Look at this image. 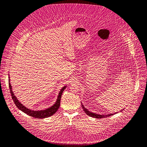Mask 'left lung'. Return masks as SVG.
<instances>
[{"instance_id":"obj_1","label":"left lung","mask_w":147,"mask_h":147,"mask_svg":"<svg viewBox=\"0 0 147 147\" xmlns=\"http://www.w3.org/2000/svg\"><path fill=\"white\" fill-rule=\"evenodd\" d=\"M82 107L84 110V112L86 113V114L90 117H95V118H96V119H101V118H104V117H109L110 116H112L116 113H117V112H115L114 113H110V114H107V115H99V114H97V113H93V112H90V111H89L88 109H86L85 107L84 106V105H83L82 104ZM123 110H124L123 109ZM123 110H121V111H123Z\"/></svg>"}]
</instances>
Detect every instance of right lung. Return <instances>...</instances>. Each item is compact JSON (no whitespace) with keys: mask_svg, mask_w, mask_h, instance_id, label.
Returning a JSON list of instances; mask_svg holds the SVG:
<instances>
[{"mask_svg":"<svg viewBox=\"0 0 147 147\" xmlns=\"http://www.w3.org/2000/svg\"><path fill=\"white\" fill-rule=\"evenodd\" d=\"M9 89H10V91L11 97H12V98L14 101V104L16 106V107L20 110H21V111L26 113L27 115H28L31 117H34V118H36V119L47 118L49 116H51L53 115H54L57 111V110L59 109V106H60L61 98V96H62V94L63 93V91L64 90V89L67 87V86H63L62 89L60 90L55 104H53L52 106L49 107L47 109H46L45 110L35 111V110H32L28 109L26 107L24 106V105H22V104H21V102L19 101V100L15 96L14 92L12 90L11 85H10V83L9 74Z\"/></svg>","mask_w":147,"mask_h":147,"instance_id":"add662e5","label":"right lung"}]
</instances>
